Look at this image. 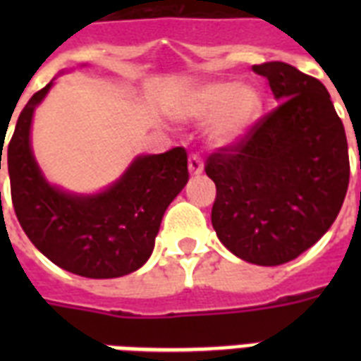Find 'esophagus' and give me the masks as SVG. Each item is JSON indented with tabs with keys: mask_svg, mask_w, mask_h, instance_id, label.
Here are the masks:
<instances>
[{
	"mask_svg": "<svg viewBox=\"0 0 361 361\" xmlns=\"http://www.w3.org/2000/svg\"><path fill=\"white\" fill-rule=\"evenodd\" d=\"M189 172H191V176H200L204 172L202 159L198 157L197 153H192L189 157Z\"/></svg>",
	"mask_w": 361,
	"mask_h": 361,
	"instance_id": "1",
	"label": "esophagus"
}]
</instances>
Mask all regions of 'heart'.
I'll use <instances>...</instances> for the list:
<instances>
[{"label":"heart","mask_w":361,"mask_h":361,"mask_svg":"<svg viewBox=\"0 0 361 361\" xmlns=\"http://www.w3.org/2000/svg\"><path fill=\"white\" fill-rule=\"evenodd\" d=\"M262 93L247 82L214 80L195 87L183 97L178 114L191 121L209 122V142L217 147L236 146L262 114Z\"/></svg>","instance_id":"heart-1"}]
</instances>
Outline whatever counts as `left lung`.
<instances>
[{"label": "left lung", "instance_id": "obj_1", "mask_svg": "<svg viewBox=\"0 0 361 361\" xmlns=\"http://www.w3.org/2000/svg\"><path fill=\"white\" fill-rule=\"evenodd\" d=\"M279 106L206 161L217 187L212 225L238 258L279 266L334 225L348 189V146L330 93L283 61L252 65Z\"/></svg>", "mask_w": 361, "mask_h": 361}]
</instances>
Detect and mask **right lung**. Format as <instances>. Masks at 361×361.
<instances>
[{"instance_id": "1", "label": "right lung", "mask_w": 361, "mask_h": 361, "mask_svg": "<svg viewBox=\"0 0 361 361\" xmlns=\"http://www.w3.org/2000/svg\"><path fill=\"white\" fill-rule=\"evenodd\" d=\"M52 84L27 101L5 152L20 226L48 260L71 274L112 279L136 271L152 255L164 212L189 180L185 149L138 155L120 180L95 195L63 191L48 183L30 140L33 112ZM1 155L3 147L0 170Z\"/></svg>"}]
</instances>
